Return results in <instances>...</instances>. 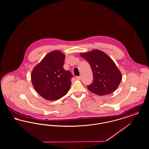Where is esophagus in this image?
I'll return each mask as SVG.
<instances>
[{"instance_id":"obj_1","label":"esophagus","mask_w":149,"mask_h":149,"mask_svg":"<svg viewBox=\"0 0 149 149\" xmlns=\"http://www.w3.org/2000/svg\"><path fill=\"white\" fill-rule=\"evenodd\" d=\"M76 79H77V80H81V76H79V77H76Z\"/></svg>"}]
</instances>
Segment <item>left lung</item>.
<instances>
[{
    "label": "left lung",
    "instance_id": "left-lung-1",
    "mask_svg": "<svg viewBox=\"0 0 149 149\" xmlns=\"http://www.w3.org/2000/svg\"><path fill=\"white\" fill-rule=\"evenodd\" d=\"M80 56L88 61L92 70L93 81L87 86L88 90L99 95L113 92L122 80V74L113 61L98 50L81 53Z\"/></svg>",
    "mask_w": 149,
    "mask_h": 149
}]
</instances>
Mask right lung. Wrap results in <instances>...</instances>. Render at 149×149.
<instances>
[{"label": "right lung", "instance_id": "add662e5", "mask_svg": "<svg viewBox=\"0 0 149 149\" xmlns=\"http://www.w3.org/2000/svg\"><path fill=\"white\" fill-rule=\"evenodd\" d=\"M65 58V55L60 51H53L44 57L32 72L33 86L43 98L56 100L70 89L72 75L64 70Z\"/></svg>", "mask_w": 149, "mask_h": 149}]
</instances>
